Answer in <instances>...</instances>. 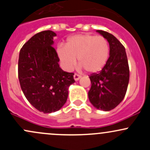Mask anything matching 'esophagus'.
<instances>
[{"instance_id":"1","label":"esophagus","mask_w":150,"mask_h":150,"mask_svg":"<svg viewBox=\"0 0 150 150\" xmlns=\"http://www.w3.org/2000/svg\"><path fill=\"white\" fill-rule=\"evenodd\" d=\"M80 78H81V76L79 75H78V74H75V75H74V79H75V81H78Z\"/></svg>"}]
</instances>
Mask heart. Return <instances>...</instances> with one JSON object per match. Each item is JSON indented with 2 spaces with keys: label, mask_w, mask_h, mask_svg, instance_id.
<instances>
[{
  "label": "heart",
  "mask_w": 150,
  "mask_h": 150,
  "mask_svg": "<svg viewBox=\"0 0 150 150\" xmlns=\"http://www.w3.org/2000/svg\"><path fill=\"white\" fill-rule=\"evenodd\" d=\"M57 52L64 70H72L78 58L80 67L90 73H95L105 66L109 55V46L102 36L77 34L67 39L65 46L59 45Z\"/></svg>",
  "instance_id": "obj_1"
}]
</instances>
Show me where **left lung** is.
Returning a JSON list of instances; mask_svg holds the SVG:
<instances>
[{
  "label": "left lung",
  "instance_id": "8db88e82",
  "mask_svg": "<svg viewBox=\"0 0 150 150\" xmlns=\"http://www.w3.org/2000/svg\"><path fill=\"white\" fill-rule=\"evenodd\" d=\"M109 44V58L98 73L89 77L91 88L88 91L90 102L96 108L108 111L124 99L129 80V68L124 47L114 36L97 30Z\"/></svg>",
  "mask_w": 150,
  "mask_h": 150
}]
</instances>
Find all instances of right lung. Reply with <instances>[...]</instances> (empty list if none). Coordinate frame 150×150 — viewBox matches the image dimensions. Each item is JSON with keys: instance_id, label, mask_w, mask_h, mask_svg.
<instances>
[{"instance_id": "1", "label": "right lung", "mask_w": 150, "mask_h": 150, "mask_svg": "<svg viewBox=\"0 0 150 150\" xmlns=\"http://www.w3.org/2000/svg\"><path fill=\"white\" fill-rule=\"evenodd\" d=\"M54 31H43L33 36L20 50L18 72L25 97L44 113L57 111L64 105L74 73L59 67V59L53 47Z\"/></svg>"}]
</instances>
